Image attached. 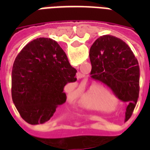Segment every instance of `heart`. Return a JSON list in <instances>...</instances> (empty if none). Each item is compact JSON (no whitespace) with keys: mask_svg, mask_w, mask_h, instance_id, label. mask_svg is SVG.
<instances>
[{"mask_svg":"<svg viewBox=\"0 0 150 150\" xmlns=\"http://www.w3.org/2000/svg\"><path fill=\"white\" fill-rule=\"evenodd\" d=\"M73 89L70 91V96H72ZM114 96L109 90L101 88L97 89L91 87L85 93L84 98L79 102L80 106L85 108H91L96 110H104L107 107L108 102L114 100Z\"/></svg>","mask_w":150,"mask_h":150,"instance_id":"b5f03b06","label":"heart"}]
</instances>
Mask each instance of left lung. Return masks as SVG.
Listing matches in <instances>:
<instances>
[{
  "label": "left lung",
  "instance_id": "1",
  "mask_svg": "<svg viewBox=\"0 0 150 150\" xmlns=\"http://www.w3.org/2000/svg\"><path fill=\"white\" fill-rule=\"evenodd\" d=\"M91 78L108 87L120 100L129 102L125 118L129 119L139 96L140 68L127 44L112 35H103L90 48Z\"/></svg>",
  "mask_w": 150,
  "mask_h": 150
}]
</instances>
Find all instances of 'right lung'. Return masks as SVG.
I'll return each instance as SVG.
<instances>
[{
    "instance_id": "right-lung-1",
    "label": "right lung",
    "mask_w": 150,
    "mask_h": 150,
    "mask_svg": "<svg viewBox=\"0 0 150 150\" xmlns=\"http://www.w3.org/2000/svg\"><path fill=\"white\" fill-rule=\"evenodd\" d=\"M65 52L51 38L29 42L15 59L12 99L21 118L30 125L48 121L67 100L63 88L77 80Z\"/></svg>"
}]
</instances>
